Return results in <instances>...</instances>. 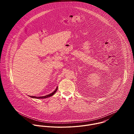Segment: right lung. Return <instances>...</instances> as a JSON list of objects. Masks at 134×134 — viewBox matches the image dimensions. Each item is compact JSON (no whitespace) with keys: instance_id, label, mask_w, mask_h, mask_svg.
<instances>
[{"instance_id":"right-lung-1","label":"right lung","mask_w":134,"mask_h":134,"mask_svg":"<svg viewBox=\"0 0 134 134\" xmlns=\"http://www.w3.org/2000/svg\"><path fill=\"white\" fill-rule=\"evenodd\" d=\"M57 90H58V87H57V88H55V90L51 93L48 94V95H45V96H43V97H34V96H29L30 97L32 98H35V99H45V98H49V97H50L51 96H52V95L56 92V91H57Z\"/></svg>"}]
</instances>
